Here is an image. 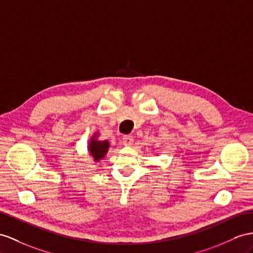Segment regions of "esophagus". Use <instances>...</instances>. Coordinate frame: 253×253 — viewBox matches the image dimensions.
<instances>
[{"label":"esophagus","mask_w":253,"mask_h":253,"mask_svg":"<svg viewBox=\"0 0 253 253\" xmlns=\"http://www.w3.org/2000/svg\"><path fill=\"white\" fill-rule=\"evenodd\" d=\"M122 144L125 145V146H131L132 142H133V138L131 135H123V138L121 140Z\"/></svg>","instance_id":"obj_1"}]
</instances>
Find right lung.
Returning <instances> with one entry per match:
<instances>
[{
  "label": "right lung",
  "mask_w": 253,
  "mask_h": 253,
  "mask_svg": "<svg viewBox=\"0 0 253 253\" xmlns=\"http://www.w3.org/2000/svg\"><path fill=\"white\" fill-rule=\"evenodd\" d=\"M98 134L99 133L96 132L93 137L90 138L88 146H87L88 154L93 157L95 163H98L99 160L105 158L106 154L108 153V150L110 147V143L108 140H105V141L97 140V138H98Z\"/></svg>",
  "instance_id": "1"
}]
</instances>
